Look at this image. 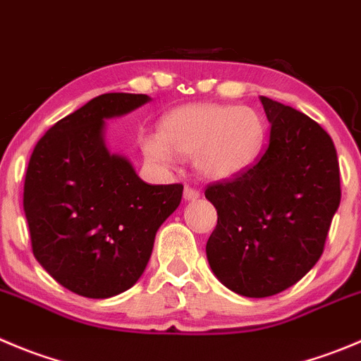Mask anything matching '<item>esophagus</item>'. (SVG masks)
<instances>
[{
	"mask_svg": "<svg viewBox=\"0 0 361 361\" xmlns=\"http://www.w3.org/2000/svg\"><path fill=\"white\" fill-rule=\"evenodd\" d=\"M198 198H200V191L195 190V188L186 186V190H184V200L195 202V200H198Z\"/></svg>",
	"mask_w": 361,
	"mask_h": 361,
	"instance_id": "esophagus-1",
	"label": "esophagus"
}]
</instances>
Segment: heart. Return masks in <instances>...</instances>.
Wrapping results in <instances>:
<instances>
[{"instance_id":"obj_1","label":"heart","mask_w":361,"mask_h":361,"mask_svg":"<svg viewBox=\"0 0 361 361\" xmlns=\"http://www.w3.org/2000/svg\"><path fill=\"white\" fill-rule=\"evenodd\" d=\"M266 120L250 106L193 102L164 113L159 136H143L140 147L147 159L170 168L175 154L191 156L202 177L228 180L248 170L262 152Z\"/></svg>"}]
</instances>
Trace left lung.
Returning a JSON list of instances; mask_svg holds the SVG:
<instances>
[{
  "label": "left lung",
  "mask_w": 361,
  "mask_h": 361,
  "mask_svg": "<svg viewBox=\"0 0 361 361\" xmlns=\"http://www.w3.org/2000/svg\"><path fill=\"white\" fill-rule=\"evenodd\" d=\"M269 143L253 166L205 198L218 211L209 266L226 289L267 298L289 289L315 266L341 204L337 150L305 113L260 97Z\"/></svg>",
  "instance_id": "1"
}]
</instances>
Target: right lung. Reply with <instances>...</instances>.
<instances>
[{
	"instance_id": "add662e5",
	"label": "right lung",
	"mask_w": 361,
	"mask_h": 361,
	"mask_svg": "<svg viewBox=\"0 0 361 361\" xmlns=\"http://www.w3.org/2000/svg\"><path fill=\"white\" fill-rule=\"evenodd\" d=\"M145 94H102L54 123L30 157L24 214L33 255L65 289L94 300L131 289L183 184L143 183L106 147V120L135 111Z\"/></svg>"
}]
</instances>
